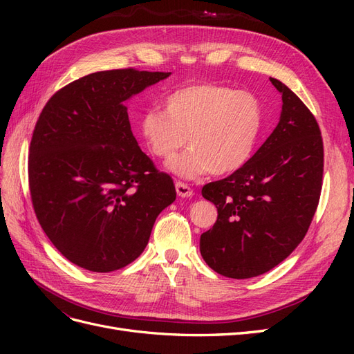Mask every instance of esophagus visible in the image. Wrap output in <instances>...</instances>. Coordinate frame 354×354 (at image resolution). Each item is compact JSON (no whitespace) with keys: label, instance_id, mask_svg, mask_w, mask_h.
Returning a JSON list of instances; mask_svg holds the SVG:
<instances>
[{"label":"esophagus","instance_id":"34e87169","mask_svg":"<svg viewBox=\"0 0 354 354\" xmlns=\"http://www.w3.org/2000/svg\"><path fill=\"white\" fill-rule=\"evenodd\" d=\"M176 192L180 198H190L194 195V190H192L187 185L181 183V181H177L176 183Z\"/></svg>","mask_w":354,"mask_h":354}]
</instances>
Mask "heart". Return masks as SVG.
Wrapping results in <instances>:
<instances>
[{"mask_svg":"<svg viewBox=\"0 0 354 354\" xmlns=\"http://www.w3.org/2000/svg\"><path fill=\"white\" fill-rule=\"evenodd\" d=\"M261 125V106L251 93L211 82L169 93L164 112L147 111L140 124L147 147L160 159L174 158L189 138V151L168 164L186 180L236 173L250 160Z\"/></svg>","mask_w":354,"mask_h":354,"instance_id":"b5f03b06","label":"heart"}]
</instances>
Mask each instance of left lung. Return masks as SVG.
I'll use <instances>...</instances> for the list:
<instances>
[{
  "instance_id": "8db88e82",
  "label": "left lung",
  "mask_w": 354,
  "mask_h": 354,
  "mask_svg": "<svg viewBox=\"0 0 354 354\" xmlns=\"http://www.w3.org/2000/svg\"><path fill=\"white\" fill-rule=\"evenodd\" d=\"M279 124L236 173L202 187L217 207L201 234V255L214 272L248 279L272 270L306 236L324 176V142L316 118L285 84Z\"/></svg>"
}]
</instances>
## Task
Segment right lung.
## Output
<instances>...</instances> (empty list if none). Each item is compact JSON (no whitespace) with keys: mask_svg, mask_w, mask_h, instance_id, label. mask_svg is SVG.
<instances>
[{"mask_svg":"<svg viewBox=\"0 0 354 354\" xmlns=\"http://www.w3.org/2000/svg\"><path fill=\"white\" fill-rule=\"evenodd\" d=\"M171 72L113 69L60 88L29 147V189L51 243L82 269L108 273L140 255L159 212L176 201L133 136L125 102Z\"/></svg>","mask_w":354,"mask_h":354,"instance_id":"obj_1","label":"right lung"}]
</instances>
